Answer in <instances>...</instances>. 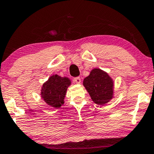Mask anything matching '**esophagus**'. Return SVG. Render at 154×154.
I'll return each instance as SVG.
<instances>
[{"label":"esophagus","instance_id":"obj_1","mask_svg":"<svg viewBox=\"0 0 154 154\" xmlns=\"http://www.w3.org/2000/svg\"><path fill=\"white\" fill-rule=\"evenodd\" d=\"M74 81H75V82L77 83V84H79V83L81 82V79L79 78V77H76V78L74 79Z\"/></svg>","mask_w":154,"mask_h":154}]
</instances>
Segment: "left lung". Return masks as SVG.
Returning <instances> with one entry per match:
<instances>
[{"label": "left lung", "instance_id": "obj_1", "mask_svg": "<svg viewBox=\"0 0 154 154\" xmlns=\"http://www.w3.org/2000/svg\"><path fill=\"white\" fill-rule=\"evenodd\" d=\"M83 85L91 99L98 105H104L114 97V82L106 72L93 69L90 75L84 79Z\"/></svg>", "mask_w": 154, "mask_h": 154}]
</instances>
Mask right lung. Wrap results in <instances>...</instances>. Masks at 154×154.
I'll return each mask as SVG.
<instances>
[{"label":"right lung","mask_w":154,"mask_h":154,"mask_svg":"<svg viewBox=\"0 0 154 154\" xmlns=\"http://www.w3.org/2000/svg\"><path fill=\"white\" fill-rule=\"evenodd\" d=\"M71 85L68 77H61L54 75L43 85L41 89L42 99L48 105L54 108H60L64 103L67 88Z\"/></svg>","instance_id":"1"}]
</instances>
